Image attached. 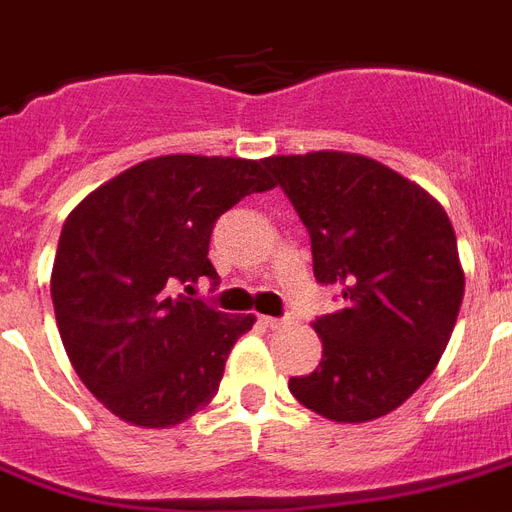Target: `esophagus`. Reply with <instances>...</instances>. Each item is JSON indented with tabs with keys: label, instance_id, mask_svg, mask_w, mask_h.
Instances as JSON below:
<instances>
[{
	"label": "esophagus",
	"instance_id": "esophagus-1",
	"mask_svg": "<svg viewBox=\"0 0 512 512\" xmlns=\"http://www.w3.org/2000/svg\"><path fill=\"white\" fill-rule=\"evenodd\" d=\"M259 323H261V326H264V328H272V331H277V328H285V326H288V320H285V318H269V315H261Z\"/></svg>",
	"mask_w": 512,
	"mask_h": 512
}]
</instances>
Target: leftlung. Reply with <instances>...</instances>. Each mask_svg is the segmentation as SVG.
<instances>
[{"label":"left lung","instance_id":"obj_1","mask_svg":"<svg viewBox=\"0 0 512 512\" xmlns=\"http://www.w3.org/2000/svg\"><path fill=\"white\" fill-rule=\"evenodd\" d=\"M312 240L315 280L344 307L312 328L323 360L288 390L334 422L390 414L433 374L465 293L457 235L433 194L347 152L267 157Z\"/></svg>","mask_w":512,"mask_h":512}]
</instances>
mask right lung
I'll use <instances>...</instances> for the list:
<instances>
[{
  "mask_svg": "<svg viewBox=\"0 0 512 512\" xmlns=\"http://www.w3.org/2000/svg\"><path fill=\"white\" fill-rule=\"evenodd\" d=\"M275 181L264 160L168 154L90 192L61 229L50 293L71 366L112 414L173 427L208 406L253 315L173 293L200 277L213 224Z\"/></svg>",
  "mask_w": 512,
  "mask_h": 512,
  "instance_id": "add662e5",
  "label": "right lung"
}]
</instances>
